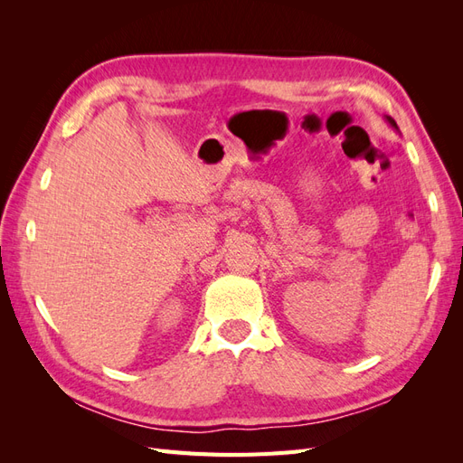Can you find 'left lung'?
Instances as JSON below:
<instances>
[{"mask_svg":"<svg viewBox=\"0 0 463 463\" xmlns=\"http://www.w3.org/2000/svg\"><path fill=\"white\" fill-rule=\"evenodd\" d=\"M388 121H390V123H392V125H394V128H396V121H394V119H390V118H388Z\"/></svg>","mask_w":463,"mask_h":463,"instance_id":"8db88e82","label":"left lung"}]
</instances>
